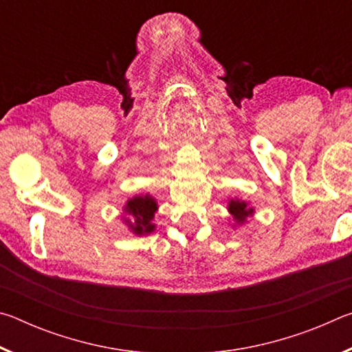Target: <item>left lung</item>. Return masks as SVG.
I'll return each mask as SVG.
<instances>
[{
	"instance_id": "obj_1",
	"label": "left lung",
	"mask_w": 352,
	"mask_h": 352,
	"mask_svg": "<svg viewBox=\"0 0 352 352\" xmlns=\"http://www.w3.org/2000/svg\"><path fill=\"white\" fill-rule=\"evenodd\" d=\"M228 212L231 219L234 220V225L247 223V219L254 214V208L250 206L245 200L241 199H230L228 200Z\"/></svg>"
}]
</instances>
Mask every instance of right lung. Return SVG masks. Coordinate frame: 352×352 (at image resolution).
Returning a JSON list of instances; mask_svg holds the SVG:
<instances>
[{
	"label": "right lung",
	"mask_w": 352,
	"mask_h": 352,
	"mask_svg": "<svg viewBox=\"0 0 352 352\" xmlns=\"http://www.w3.org/2000/svg\"><path fill=\"white\" fill-rule=\"evenodd\" d=\"M122 211L126 214V216H122L124 223L129 226V230L133 234H151L157 228L152 220L155 217V212L158 211V204L151 194H141L129 199Z\"/></svg>",
	"instance_id": "1"
}]
</instances>
